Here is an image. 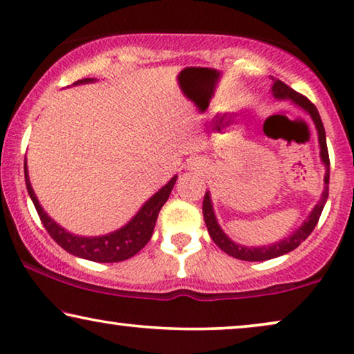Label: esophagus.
Wrapping results in <instances>:
<instances>
[{
	"label": "esophagus",
	"instance_id": "34e87169",
	"mask_svg": "<svg viewBox=\"0 0 354 354\" xmlns=\"http://www.w3.org/2000/svg\"><path fill=\"white\" fill-rule=\"evenodd\" d=\"M190 169H195V171H201L203 164L200 161H193V162H190Z\"/></svg>",
	"mask_w": 354,
	"mask_h": 354
}]
</instances>
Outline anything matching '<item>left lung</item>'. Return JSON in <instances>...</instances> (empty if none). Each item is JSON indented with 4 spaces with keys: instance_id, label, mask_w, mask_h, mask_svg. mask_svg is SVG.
Here are the masks:
<instances>
[{
    "instance_id": "1",
    "label": "left lung",
    "mask_w": 354,
    "mask_h": 354,
    "mask_svg": "<svg viewBox=\"0 0 354 354\" xmlns=\"http://www.w3.org/2000/svg\"><path fill=\"white\" fill-rule=\"evenodd\" d=\"M270 93H272L275 100L288 101V103L297 106V108L304 111V113L311 118L314 127H316V132H317L319 156H321L322 166L326 167V174H324V190H322L321 200L314 205L311 212H309L306 219L301 222V225H299L297 230H293L288 236H283L282 240L274 241V243H269V245H259V246H246V245L236 243V241L232 240L230 236L225 234L224 229L219 225V222H217L214 205H212L211 192L207 190L205 195V200H203V216H205L207 232H209L212 241H214V243L219 246L222 251H225V253L232 256V258H236L241 261H268L272 258H279V256L287 254V253H290V251H293L295 248H298V246L301 245L309 235H311V232L314 230V227H316L319 217H321V212L324 209V206H326L327 198H328L330 161H328L326 130H324V124L321 120V115H319V113H317L316 106H314L308 98H304L303 95L297 93L293 88H290L288 85H285L283 82H280L277 79H272Z\"/></svg>"
}]
</instances>
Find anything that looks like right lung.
Wrapping results in <instances>:
<instances>
[{"mask_svg":"<svg viewBox=\"0 0 354 354\" xmlns=\"http://www.w3.org/2000/svg\"><path fill=\"white\" fill-rule=\"evenodd\" d=\"M96 79H82L77 80L74 85H84V84H93ZM24 172H26V185L27 192L30 195V200L33 201V206L40 216V219L51 235V239L56 241L61 248H64L67 253L77 256V258L95 261V263H119V261L129 259L138 253L145 245L151 239L154 225H156L158 214L167 201L169 195H171L174 185H176L177 174L169 180L166 185L149 196L147 201L143 203L142 207L137 211L132 219L127 224L120 227V229L109 232L106 235L98 236H84L75 235L72 232L66 230L61 227L55 219L48 216V212L43 209V206L38 201V198L33 192L30 177H28L27 169V159L24 162Z\"/></svg>","mask_w":354,"mask_h":354,"instance_id":"right-lung-1","label":"right lung"}]
</instances>
